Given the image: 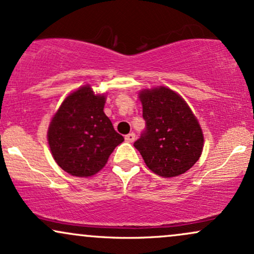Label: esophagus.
<instances>
[{
  "label": "esophagus",
  "instance_id": "1",
  "mask_svg": "<svg viewBox=\"0 0 254 254\" xmlns=\"http://www.w3.org/2000/svg\"><path fill=\"white\" fill-rule=\"evenodd\" d=\"M135 138H136V136H135V133H133V132L127 133V135L125 136V141L129 142V143H132V142L135 141Z\"/></svg>",
  "mask_w": 254,
  "mask_h": 254
}]
</instances>
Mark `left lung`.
Instances as JSON below:
<instances>
[{
  "instance_id": "left-lung-1",
  "label": "left lung",
  "mask_w": 254,
  "mask_h": 254,
  "mask_svg": "<svg viewBox=\"0 0 254 254\" xmlns=\"http://www.w3.org/2000/svg\"><path fill=\"white\" fill-rule=\"evenodd\" d=\"M147 130L133 143L151 172L164 178L189 171L202 155L204 135L188 103L166 86L138 92Z\"/></svg>"
}]
</instances>
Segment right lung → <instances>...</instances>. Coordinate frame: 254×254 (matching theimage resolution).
I'll use <instances>...</instances> for the list:
<instances>
[{
    "instance_id": "obj_1",
    "label": "right lung",
    "mask_w": 254,
    "mask_h": 254,
    "mask_svg": "<svg viewBox=\"0 0 254 254\" xmlns=\"http://www.w3.org/2000/svg\"><path fill=\"white\" fill-rule=\"evenodd\" d=\"M106 98V93H95L90 84H83L69 93L52 116L49 147L56 164L71 176H95L124 141L105 115Z\"/></svg>"
}]
</instances>
